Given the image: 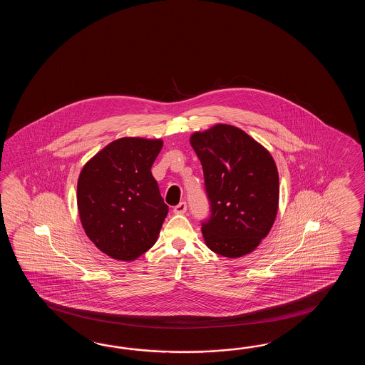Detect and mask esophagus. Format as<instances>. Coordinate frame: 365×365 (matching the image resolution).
Segmentation results:
<instances>
[{"instance_id":"obj_1","label":"esophagus","mask_w":365,"mask_h":365,"mask_svg":"<svg viewBox=\"0 0 365 365\" xmlns=\"http://www.w3.org/2000/svg\"><path fill=\"white\" fill-rule=\"evenodd\" d=\"M186 211V203L185 202H180L178 206L173 207V212L175 214H184Z\"/></svg>"}]
</instances>
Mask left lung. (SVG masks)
I'll return each instance as SVG.
<instances>
[{"label":"left lung","mask_w":365,"mask_h":365,"mask_svg":"<svg viewBox=\"0 0 365 365\" xmlns=\"http://www.w3.org/2000/svg\"><path fill=\"white\" fill-rule=\"evenodd\" d=\"M190 145L198 156L211 215L202 235L214 253L245 256L270 232L278 212L279 176L266 148L232 125L195 132Z\"/></svg>","instance_id":"1"}]
</instances>
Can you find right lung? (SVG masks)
<instances>
[{"label":"right lung","mask_w":365,"mask_h":365,"mask_svg":"<svg viewBox=\"0 0 365 365\" xmlns=\"http://www.w3.org/2000/svg\"><path fill=\"white\" fill-rule=\"evenodd\" d=\"M162 148V140L124 137L101 150L81 171V223L110 258L133 261L155 244L168 214L151 173Z\"/></svg>","instance_id":"obj_1"}]
</instances>
